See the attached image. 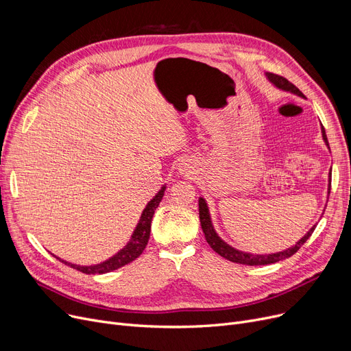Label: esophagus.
<instances>
[{
	"label": "esophagus",
	"instance_id": "34e87169",
	"mask_svg": "<svg viewBox=\"0 0 351 351\" xmlns=\"http://www.w3.org/2000/svg\"><path fill=\"white\" fill-rule=\"evenodd\" d=\"M180 171L182 172H189V165H186V163H182V166H180Z\"/></svg>",
	"mask_w": 351,
	"mask_h": 351
}]
</instances>
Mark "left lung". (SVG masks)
<instances>
[{"mask_svg": "<svg viewBox=\"0 0 351 351\" xmlns=\"http://www.w3.org/2000/svg\"><path fill=\"white\" fill-rule=\"evenodd\" d=\"M267 80L274 84L278 88L283 89V90H289V92H293V94L296 95H302V92L294 86L291 82H289L286 78L280 77V75H276V73H271V72H267L266 73ZM322 134H323V139L326 142V145L328 146V141H327V136H326V131L324 128L322 126ZM328 193H330V189H328ZM199 217H200V225H202V230H204L205 233V237H206V242L209 243V246L222 257H225V259L233 262V263H241V265H247V266H262V265H270V263H276V262H280V261H285L287 259V257L293 256L294 253H296L304 243L307 239L311 236V233L315 232L316 229V225L313 226L299 242H296V245L283 250V252H279V253H271V254H252V253H245V252H241V250H236L233 249L232 246H229L228 243H225L222 239H220L217 236V233L215 232L213 226H212V222H210V216H209V209H208V205L204 197L199 199Z\"/></svg>", "mask_w": 351, "mask_h": 351, "instance_id": "1", "label": "left lung"}]
</instances>
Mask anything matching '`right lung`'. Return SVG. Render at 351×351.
<instances>
[{"mask_svg":"<svg viewBox=\"0 0 351 351\" xmlns=\"http://www.w3.org/2000/svg\"><path fill=\"white\" fill-rule=\"evenodd\" d=\"M165 186L158 192V195L149 202V204L146 205V208L142 212V216L139 219V223L136 225V229L131 237V241L129 243L121 250L118 252L115 256L110 257L106 262L95 265V266H78V265H72L68 262H64L61 259H58L60 262L71 266L72 269H77L85 274H102V273H108V271H112L117 270L128 263L134 262L136 257H139L142 254V252L145 250L147 241H149V234H151V222H152V217L154 213L156 210V208L159 206L160 200L163 197L165 193Z\"/></svg>","mask_w":351,"mask_h":351,"instance_id":"add662e5","label":"right lung"}]
</instances>
